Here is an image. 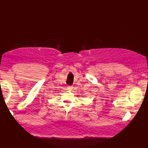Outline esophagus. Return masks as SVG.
Segmentation results:
<instances>
[{
	"mask_svg": "<svg viewBox=\"0 0 148 148\" xmlns=\"http://www.w3.org/2000/svg\"><path fill=\"white\" fill-rule=\"evenodd\" d=\"M67 89L69 90H72L73 87L72 86H69V87H67Z\"/></svg>",
	"mask_w": 148,
	"mask_h": 148,
	"instance_id": "34e87169",
	"label": "esophagus"
}]
</instances>
